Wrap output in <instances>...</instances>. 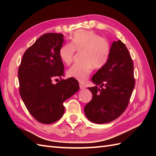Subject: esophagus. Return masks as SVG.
<instances>
[{"label":"esophagus","instance_id":"34e87169","mask_svg":"<svg viewBox=\"0 0 156 156\" xmlns=\"http://www.w3.org/2000/svg\"><path fill=\"white\" fill-rule=\"evenodd\" d=\"M79 86H80V89H84V88H86V87L83 84L80 83V84H79Z\"/></svg>","mask_w":156,"mask_h":156}]
</instances>
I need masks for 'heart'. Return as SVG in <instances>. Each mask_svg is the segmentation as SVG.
I'll return each mask as SVG.
<instances>
[{"label":"heart","mask_w":156,"mask_h":156,"mask_svg":"<svg viewBox=\"0 0 156 156\" xmlns=\"http://www.w3.org/2000/svg\"><path fill=\"white\" fill-rule=\"evenodd\" d=\"M76 51L81 52L82 61L73 65L67 71V76L79 82L87 81L91 74L92 68L100 69L108 62L111 46L108 40L100 37L93 31L78 30L73 34L71 44H66L59 49L61 60L69 65L74 60Z\"/></svg>","instance_id":"1"}]
</instances>
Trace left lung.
<instances>
[{"label":"left lung","mask_w":156,"mask_h":156,"mask_svg":"<svg viewBox=\"0 0 156 156\" xmlns=\"http://www.w3.org/2000/svg\"><path fill=\"white\" fill-rule=\"evenodd\" d=\"M133 69L127 47L121 40L114 41L107 64L92 78L101 88H88L92 98L85 105L84 112L89 120L97 124L107 123L125 111L135 84Z\"/></svg>","instance_id":"8db88e82"}]
</instances>
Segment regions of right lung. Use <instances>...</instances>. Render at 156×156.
<instances>
[{
	"mask_svg": "<svg viewBox=\"0 0 156 156\" xmlns=\"http://www.w3.org/2000/svg\"><path fill=\"white\" fill-rule=\"evenodd\" d=\"M61 34L48 33L41 36L23 55L18 70L19 93L25 107L37 121L50 124L64 113L63 105L79 90L76 79L52 81L64 74L59 55L64 37Z\"/></svg>",
	"mask_w": 156,
	"mask_h": 156,
	"instance_id": "obj_1",
	"label": "right lung"
}]
</instances>
